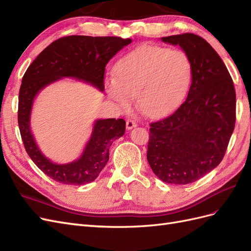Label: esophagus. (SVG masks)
I'll return each instance as SVG.
<instances>
[{
	"label": "esophagus",
	"mask_w": 251,
	"mask_h": 251,
	"mask_svg": "<svg viewBox=\"0 0 251 251\" xmlns=\"http://www.w3.org/2000/svg\"><path fill=\"white\" fill-rule=\"evenodd\" d=\"M138 126L137 121L132 120V119H128V120L126 121V128H127V130H131V128H133V127H135V126Z\"/></svg>",
	"instance_id": "obj_1"
}]
</instances>
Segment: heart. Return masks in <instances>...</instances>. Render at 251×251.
Masks as SVG:
<instances>
[{
    "instance_id": "b5f03b06",
    "label": "heart",
    "mask_w": 251,
    "mask_h": 251,
    "mask_svg": "<svg viewBox=\"0 0 251 251\" xmlns=\"http://www.w3.org/2000/svg\"><path fill=\"white\" fill-rule=\"evenodd\" d=\"M115 76L105 79V90L121 109L128 110L134 96L141 112L158 118L176 110L187 93L192 78L191 60L184 51L140 46L121 57Z\"/></svg>"
}]
</instances>
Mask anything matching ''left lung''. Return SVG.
Returning a JSON list of instances; mask_svg holds the SVG:
<instances>
[{
	"instance_id": "obj_1",
	"label": "left lung",
	"mask_w": 251,
	"mask_h": 251,
	"mask_svg": "<svg viewBox=\"0 0 251 251\" xmlns=\"http://www.w3.org/2000/svg\"><path fill=\"white\" fill-rule=\"evenodd\" d=\"M179 45L192 65L186 100L172 115L150 125L147 158L170 184H189L222 161L235 125V90L216 50L194 33L162 37Z\"/></svg>"
}]
</instances>
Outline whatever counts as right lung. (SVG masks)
I'll return each mask as SVG.
<instances>
[{"label": "right lung", "mask_w": 251, "mask_h": 251, "mask_svg": "<svg viewBox=\"0 0 251 251\" xmlns=\"http://www.w3.org/2000/svg\"><path fill=\"white\" fill-rule=\"evenodd\" d=\"M131 42V39L118 36L60 37L36 56L23 76L18 110L22 140L34 164L54 181L74 185L94 181L109 160V150L113 141L125 134L126 121L121 118L97 120L78 160L68 164H55L41 153L30 132V112L34 97L49 83L63 77L83 80L103 91L105 66Z\"/></svg>", "instance_id": "obj_1"}]
</instances>
